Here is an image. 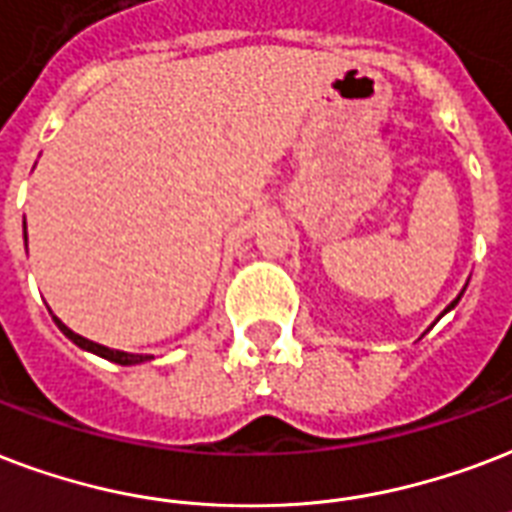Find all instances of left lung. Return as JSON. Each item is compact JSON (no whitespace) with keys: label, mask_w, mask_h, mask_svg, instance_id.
<instances>
[{"label":"left lung","mask_w":512,"mask_h":512,"mask_svg":"<svg viewBox=\"0 0 512 512\" xmlns=\"http://www.w3.org/2000/svg\"><path fill=\"white\" fill-rule=\"evenodd\" d=\"M459 298H462V292H459ZM459 298H456V300H454V303H451V306H448V308H446V311H451V308H454V306H456V303H459ZM446 311H443V314H446ZM443 314H440V317H443ZM440 317H438V319H440Z\"/></svg>","instance_id":"obj_1"}]
</instances>
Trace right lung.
<instances>
[{
    "instance_id": "1",
    "label": "right lung",
    "mask_w": 512,
    "mask_h": 512,
    "mask_svg": "<svg viewBox=\"0 0 512 512\" xmlns=\"http://www.w3.org/2000/svg\"><path fill=\"white\" fill-rule=\"evenodd\" d=\"M23 228H26V222H23ZM53 322H56L58 330H61V333H64L66 338H69V341L77 343L80 349L93 351V354H99V357H104V360H109V362H117V365H139V362L152 360L150 354H128V351L109 349V346H101V343L88 341V338H83V335L72 333V330H69V327H66L64 322H61V319H58V317H53Z\"/></svg>"
}]
</instances>
